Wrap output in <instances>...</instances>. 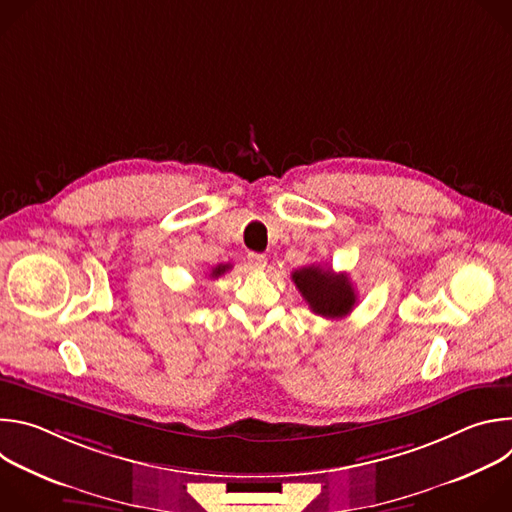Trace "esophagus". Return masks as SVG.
Instances as JSON below:
<instances>
[{"instance_id": "obj_1", "label": "esophagus", "mask_w": 512, "mask_h": 512, "mask_svg": "<svg viewBox=\"0 0 512 512\" xmlns=\"http://www.w3.org/2000/svg\"><path fill=\"white\" fill-rule=\"evenodd\" d=\"M247 261H249V267L253 271H263L267 267V257L261 255V253H249Z\"/></svg>"}]
</instances>
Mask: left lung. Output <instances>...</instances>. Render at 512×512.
<instances>
[{"label": "left lung", "instance_id": "1", "mask_svg": "<svg viewBox=\"0 0 512 512\" xmlns=\"http://www.w3.org/2000/svg\"><path fill=\"white\" fill-rule=\"evenodd\" d=\"M310 310L322 318H344L356 304L354 287L346 273H334L322 265H308L291 273Z\"/></svg>", "mask_w": 512, "mask_h": 512}]
</instances>
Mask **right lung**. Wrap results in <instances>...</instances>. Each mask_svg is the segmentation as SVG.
<instances>
[{
  "label": "right lung",
  "mask_w": 512,
  "mask_h": 512,
  "mask_svg": "<svg viewBox=\"0 0 512 512\" xmlns=\"http://www.w3.org/2000/svg\"><path fill=\"white\" fill-rule=\"evenodd\" d=\"M231 269V265H216L212 271H210V277L212 279H216V277H221L225 271H229Z\"/></svg>",
  "instance_id": "right-lung-1"
}]
</instances>
